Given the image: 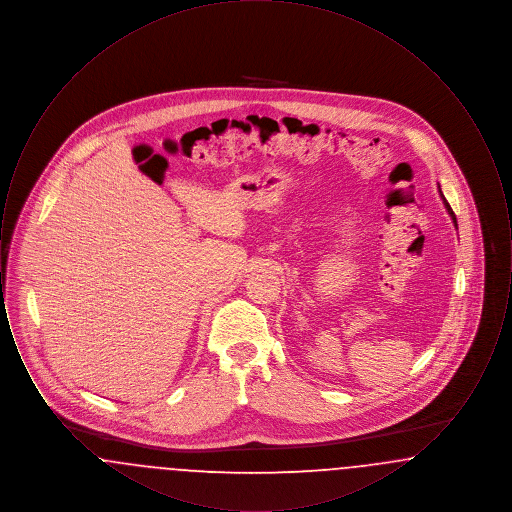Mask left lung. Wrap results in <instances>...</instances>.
<instances>
[{
  "label": "left lung",
  "instance_id": "left-lung-1",
  "mask_svg": "<svg viewBox=\"0 0 512 512\" xmlns=\"http://www.w3.org/2000/svg\"><path fill=\"white\" fill-rule=\"evenodd\" d=\"M439 195H441V197H443V194H441V190H439ZM443 205H445V209H447V213H449V215H451V219H453V222H455V226H457V217H455V213H453V209H451V205H449V203H447V199H445V197H443Z\"/></svg>",
  "mask_w": 512,
  "mask_h": 512
}]
</instances>
